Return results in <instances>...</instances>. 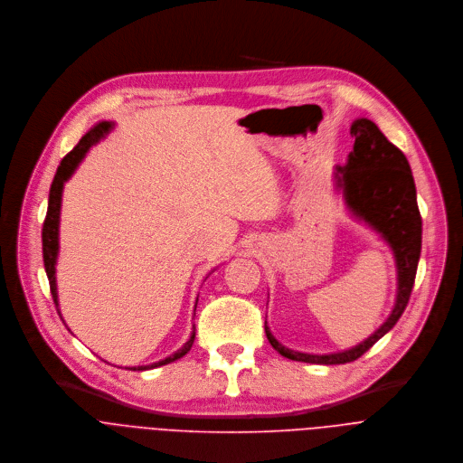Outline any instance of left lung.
I'll return each mask as SVG.
<instances>
[{"label": "left lung", "mask_w": 463, "mask_h": 463, "mask_svg": "<svg viewBox=\"0 0 463 463\" xmlns=\"http://www.w3.org/2000/svg\"><path fill=\"white\" fill-rule=\"evenodd\" d=\"M355 138L354 149L345 165H335V190L357 221L371 226L392 250L398 290L387 321L359 345L334 354H308L285 346L277 341L264 323L269 345L281 355L316 364H343L361 357L380 341L402 317L407 308L421 251V217L416 201V186L407 156L387 140L380 128L368 118H357L350 126Z\"/></svg>", "instance_id": "1"}]
</instances>
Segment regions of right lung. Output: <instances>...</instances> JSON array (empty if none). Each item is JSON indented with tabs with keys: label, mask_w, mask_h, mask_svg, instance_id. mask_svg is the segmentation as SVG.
<instances>
[{
	"label": "right lung",
	"mask_w": 463,
	"mask_h": 463,
	"mask_svg": "<svg viewBox=\"0 0 463 463\" xmlns=\"http://www.w3.org/2000/svg\"><path fill=\"white\" fill-rule=\"evenodd\" d=\"M115 128L113 122H99L95 128H90L76 144V147H72V151H69L63 160L60 162L54 180L51 184V192H49V206H47V215L43 221V230H42V244H43V264H45V273L47 279L51 285V294H52V301L56 305V310L60 314V305H58V288H56V259H58V251H60V210H61V194H63V186L65 182L72 176V173L76 171V167L80 165V162L85 158L87 151L99 144L111 129ZM197 308V305H195ZM61 317V314H60ZM63 321V317H61ZM67 326V325H65ZM195 341V325H194V332L190 335V339L184 343L176 352H173L171 355H167L162 361L151 363V364H142V366H129L128 371H149V368H156L162 364H167L171 361L180 359L182 355H186Z\"/></svg>",
	"instance_id": "obj_1"
}]
</instances>
